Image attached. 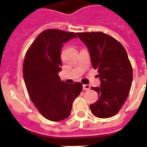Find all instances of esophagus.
<instances>
[{
  "label": "esophagus",
  "mask_w": 147,
  "mask_h": 147,
  "mask_svg": "<svg viewBox=\"0 0 147 147\" xmlns=\"http://www.w3.org/2000/svg\"><path fill=\"white\" fill-rule=\"evenodd\" d=\"M82 88H83V90L86 91V90H89V89L91 88V86H89V85H83L82 86Z\"/></svg>",
  "instance_id": "34e87169"
}]
</instances>
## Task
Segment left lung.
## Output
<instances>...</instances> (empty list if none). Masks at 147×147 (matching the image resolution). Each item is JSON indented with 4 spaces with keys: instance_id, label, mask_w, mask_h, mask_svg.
Segmentation results:
<instances>
[{
    "instance_id": "8db88e82",
    "label": "left lung",
    "mask_w": 147,
    "mask_h": 147,
    "mask_svg": "<svg viewBox=\"0 0 147 147\" xmlns=\"http://www.w3.org/2000/svg\"><path fill=\"white\" fill-rule=\"evenodd\" d=\"M76 35L88 49L91 65L100 80V87H91L99 96L90 105L91 112L100 118L113 117L127 99L132 82V67L127 53L118 41L102 32Z\"/></svg>"
}]
</instances>
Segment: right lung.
I'll list each match as a JSON object with an SVG mask.
<instances>
[{"mask_svg":"<svg viewBox=\"0 0 147 147\" xmlns=\"http://www.w3.org/2000/svg\"><path fill=\"white\" fill-rule=\"evenodd\" d=\"M76 37L75 32L49 29L41 32L28 49L23 65L25 86L38 111L47 120L61 121L70 115L74 100L82 91L80 82L60 80L61 50Z\"/></svg>","mask_w":147,"mask_h":147,"instance_id":"add662e5","label":"right lung"}]
</instances>
